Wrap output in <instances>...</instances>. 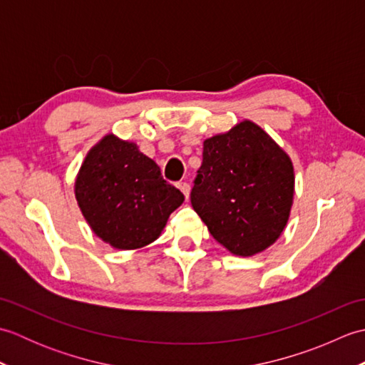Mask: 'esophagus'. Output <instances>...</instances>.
Segmentation results:
<instances>
[{
  "label": "esophagus",
  "instance_id": "34e87169",
  "mask_svg": "<svg viewBox=\"0 0 365 365\" xmlns=\"http://www.w3.org/2000/svg\"><path fill=\"white\" fill-rule=\"evenodd\" d=\"M178 187V190H180L183 195H185V199H190V191H191V188H190V183H187V182H180L177 185Z\"/></svg>",
  "mask_w": 365,
  "mask_h": 365
}]
</instances>
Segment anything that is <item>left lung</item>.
<instances>
[{
  "instance_id": "1",
  "label": "left lung",
  "mask_w": 365,
  "mask_h": 365,
  "mask_svg": "<svg viewBox=\"0 0 365 365\" xmlns=\"http://www.w3.org/2000/svg\"><path fill=\"white\" fill-rule=\"evenodd\" d=\"M294 196L293 163L252 120L204 141L191 205L229 252L251 257L281 237Z\"/></svg>"
}]
</instances>
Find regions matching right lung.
Returning a JSON list of instances; mask_svg holds the SVG:
<instances>
[{
  "mask_svg": "<svg viewBox=\"0 0 365 365\" xmlns=\"http://www.w3.org/2000/svg\"><path fill=\"white\" fill-rule=\"evenodd\" d=\"M75 197L92 232L123 251L155 242L185 200L163 178L157 163L113 133L88 152L75 180Z\"/></svg>",
  "mask_w": 365,
  "mask_h": 365,
  "instance_id": "right-lung-1",
  "label": "right lung"
}]
</instances>
